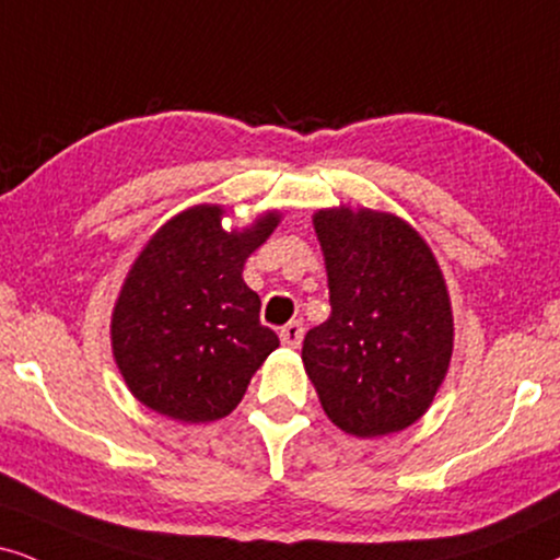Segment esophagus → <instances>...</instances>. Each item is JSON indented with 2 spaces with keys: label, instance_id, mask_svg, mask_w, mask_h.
Wrapping results in <instances>:
<instances>
[{
  "label": "esophagus",
  "instance_id": "esophagus-1",
  "mask_svg": "<svg viewBox=\"0 0 560 560\" xmlns=\"http://www.w3.org/2000/svg\"><path fill=\"white\" fill-rule=\"evenodd\" d=\"M281 343L284 346H292V349H300V343H302V338H304V325H302V320H292V323H287L284 328H281Z\"/></svg>",
  "mask_w": 560,
  "mask_h": 560
}]
</instances>
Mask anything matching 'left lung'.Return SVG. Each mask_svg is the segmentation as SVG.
<instances>
[{
    "mask_svg": "<svg viewBox=\"0 0 560 560\" xmlns=\"http://www.w3.org/2000/svg\"><path fill=\"white\" fill-rule=\"evenodd\" d=\"M328 268L330 317L307 330L304 370L323 410L353 436L419 421L452 357L447 287L429 245L393 214H315Z\"/></svg>",
    "mask_w": 560,
    "mask_h": 560,
    "instance_id": "obj_1",
    "label": "left lung"
}]
</instances>
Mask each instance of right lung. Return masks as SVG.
<instances>
[{
  "instance_id": "add662e5",
  "label": "right lung",
  "mask_w": 560,
  "mask_h": 560,
  "mask_svg": "<svg viewBox=\"0 0 560 560\" xmlns=\"http://www.w3.org/2000/svg\"><path fill=\"white\" fill-rule=\"evenodd\" d=\"M219 217V207H196L167 222L131 266L113 310V353L129 390L183 423L235 410L279 346L260 323V296L243 281L245 258L279 214L243 232H224Z\"/></svg>"
}]
</instances>
